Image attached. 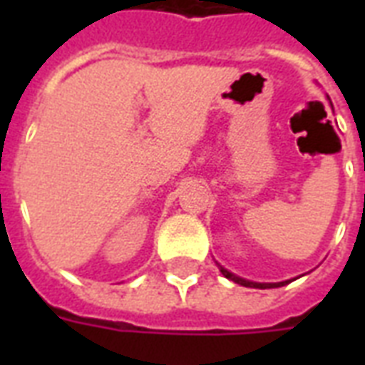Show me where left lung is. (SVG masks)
<instances>
[{"label": "left lung", "mask_w": 365, "mask_h": 365, "mask_svg": "<svg viewBox=\"0 0 365 365\" xmlns=\"http://www.w3.org/2000/svg\"><path fill=\"white\" fill-rule=\"evenodd\" d=\"M217 267H220V271H222L223 277L229 278V280H233V282L240 284V286H246V288H259V289L280 288V286H286V284L292 282V280H284V282H254V280H246V278H242V277H237L235 272L227 271V269L220 265V263H217Z\"/></svg>", "instance_id": "1"}]
</instances>
